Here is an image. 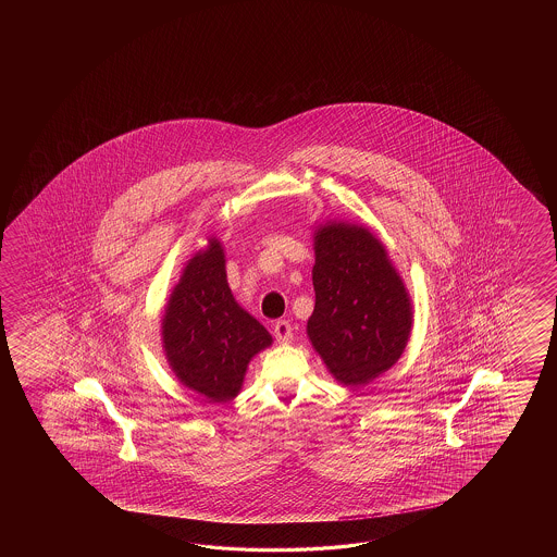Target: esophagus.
Segmentation results:
<instances>
[{"label": "esophagus", "mask_w": 557, "mask_h": 557, "mask_svg": "<svg viewBox=\"0 0 557 557\" xmlns=\"http://www.w3.org/2000/svg\"><path fill=\"white\" fill-rule=\"evenodd\" d=\"M274 338L281 344L290 343L293 341V326L288 320H278L274 324Z\"/></svg>", "instance_id": "obj_1"}]
</instances>
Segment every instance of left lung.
I'll use <instances>...</instances> for the list:
<instances>
[{
	"label": "left lung",
	"mask_w": 557,
	"mask_h": 557,
	"mask_svg": "<svg viewBox=\"0 0 557 557\" xmlns=\"http://www.w3.org/2000/svg\"><path fill=\"white\" fill-rule=\"evenodd\" d=\"M312 240L317 302L308 341L338 384L367 386L404 355L414 324L412 298L368 226L329 221Z\"/></svg>",
	"instance_id": "obj_1"
}]
</instances>
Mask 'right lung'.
Listing matches in <instances>:
<instances>
[{
  "instance_id": "right-lung-1",
  "label": "right lung",
  "mask_w": 557,
  "mask_h": 557,
  "mask_svg": "<svg viewBox=\"0 0 557 557\" xmlns=\"http://www.w3.org/2000/svg\"><path fill=\"white\" fill-rule=\"evenodd\" d=\"M225 264L223 243L209 238L185 264L161 319L169 368L209 403L233 400L250 360L273 344L269 331L235 300Z\"/></svg>"
}]
</instances>
